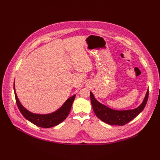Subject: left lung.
Here are the masks:
<instances>
[{
    "label": "left lung",
    "mask_w": 160,
    "mask_h": 160,
    "mask_svg": "<svg viewBox=\"0 0 160 160\" xmlns=\"http://www.w3.org/2000/svg\"><path fill=\"white\" fill-rule=\"evenodd\" d=\"M148 97V89L141 105L133 110H115L99 102L95 98L94 95L90 91L91 102L93 110L98 117L102 121L110 125L122 126L133 120L143 110Z\"/></svg>",
    "instance_id": "obj_1"
}]
</instances>
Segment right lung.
Returning a JSON list of instances; mask_svg holds the SVG:
<instances>
[{
    "mask_svg": "<svg viewBox=\"0 0 160 160\" xmlns=\"http://www.w3.org/2000/svg\"><path fill=\"white\" fill-rule=\"evenodd\" d=\"M13 89L17 104H18L19 110L24 118L33 124L38 126V127L45 128L55 127V126L60 124L67 118V117L68 116L70 112L72 104L76 96V95H74L69 97L60 108L54 112L47 114H38L28 111L21 104L16 93L15 82L13 83Z\"/></svg>",
    "mask_w": 160,
    "mask_h": 160,
    "instance_id": "right-lung-1",
    "label": "right lung"
}]
</instances>
